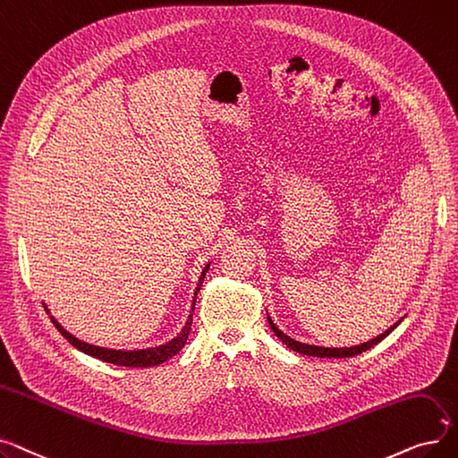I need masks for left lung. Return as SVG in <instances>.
I'll list each match as a JSON object with an SVG mask.
<instances>
[{"mask_svg":"<svg viewBox=\"0 0 458 458\" xmlns=\"http://www.w3.org/2000/svg\"><path fill=\"white\" fill-rule=\"evenodd\" d=\"M268 322H270L272 332H274L283 343H285V344L291 348V351H294V352L306 354V356H315V358H352V356H358V354L369 351V348H373L375 344H378L384 337H387L391 332H394V330L397 328L401 320L395 322L394 326H391V328L386 330L382 335H378V337H375V339H371V341H367V343H363V344L351 346V348H324V346H313V344H306V343H298V341L291 339L289 335L283 334L279 328H276V324L272 322L270 317H268Z\"/></svg>","mask_w":458,"mask_h":458,"instance_id":"8db88e82","label":"left lung"}]
</instances>
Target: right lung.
<instances>
[{
  "label": "right lung",
  "mask_w": 458,
  "mask_h": 458,
  "mask_svg": "<svg viewBox=\"0 0 458 458\" xmlns=\"http://www.w3.org/2000/svg\"><path fill=\"white\" fill-rule=\"evenodd\" d=\"M210 265L205 267L201 277H199V283H198V289H195V294L199 293L201 289V283L205 279V274L208 270ZM193 306H195V296H193ZM193 306H191V311H193ZM55 328L59 330V334L67 339L71 344H74L78 351L89 354L93 358H98L102 361H107V363H114V365H123V367H152V365H160L164 361H167L169 358H173L175 354H179L182 351V346L186 344V339H188V334L191 330V313L188 317V322L182 328V332L175 337L171 339L169 343L165 344H160V346H155V348H143V351H112V348H102V346H95V344H89V343H83L80 339H76L74 335H71L67 330L63 328V326L54 318L50 317Z\"/></svg>",
  "instance_id": "1"
}]
</instances>
